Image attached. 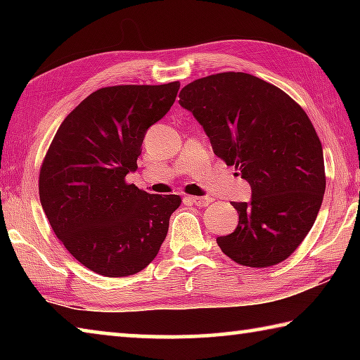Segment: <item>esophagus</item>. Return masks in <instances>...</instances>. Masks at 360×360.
<instances>
[{
  "label": "esophagus",
  "mask_w": 360,
  "mask_h": 360,
  "mask_svg": "<svg viewBox=\"0 0 360 360\" xmlns=\"http://www.w3.org/2000/svg\"><path fill=\"white\" fill-rule=\"evenodd\" d=\"M187 200L197 206H208L212 202L210 197H187Z\"/></svg>",
  "instance_id": "34e87169"
}]
</instances>
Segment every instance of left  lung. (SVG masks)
I'll list each match as a JSON object with an SVG mask.
<instances>
[{
  "instance_id": "8db88e82",
  "label": "left lung",
  "mask_w": 360,
  "mask_h": 360,
  "mask_svg": "<svg viewBox=\"0 0 360 360\" xmlns=\"http://www.w3.org/2000/svg\"><path fill=\"white\" fill-rule=\"evenodd\" d=\"M179 105L252 191L249 202H231L238 225L219 236V248L245 266L288 259L311 230L326 192L322 144L307 112L276 85L233 71L187 84Z\"/></svg>"
}]
</instances>
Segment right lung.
<instances>
[{
	"label": "right lung",
	"instance_id": "obj_1",
	"mask_svg": "<svg viewBox=\"0 0 360 360\" xmlns=\"http://www.w3.org/2000/svg\"><path fill=\"white\" fill-rule=\"evenodd\" d=\"M179 82L114 85L90 94L58 127L39 173V200L72 257L98 275L141 271L168 233L179 195L127 184L150 125L173 106Z\"/></svg>",
	"mask_w": 360,
	"mask_h": 360
}]
</instances>
